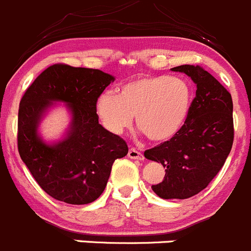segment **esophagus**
Returning <instances> with one entry per match:
<instances>
[{
	"label": "esophagus",
	"instance_id": "1",
	"mask_svg": "<svg viewBox=\"0 0 251 251\" xmlns=\"http://www.w3.org/2000/svg\"><path fill=\"white\" fill-rule=\"evenodd\" d=\"M127 156L130 158H133V160H144V154L141 152L137 151L136 149H130L128 150Z\"/></svg>",
	"mask_w": 251,
	"mask_h": 251
}]
</instances>
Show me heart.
Listing matches in <instances>:
<instances>
[{"instance_id": "obj_1", "label": "heart", "mask_w": 251, "mask_h": 251, "mask_svg": "<svg viewBox=\"0 0 251 251\" xmlns=\"http://www.w3.org/2000/svg\"><path fill=\"white\" fill-rule=\"evenodd\" d=\"M191 107V89L181 78L140 76L119 88L118 94L104 93L97 100V114L105 128L121 133L132 124L150 140L166 141L182 128Z\"/></svg>"}]
</instances>
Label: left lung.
<instances>
[{
    "label": "left lung",
    "instance_id": "obj_1",
    "mask_svg": "<svg viewBox=\"0 0 251 251\" xmlns=\"http://www.w3.org/2000/svg\"><path fill=\"white\" fill-rule=\"evenodd\" d=\"M197 85L188 118L168 141L145 151L165 167L162 182L152 191L163 200H186L200 193L224 166L234 141L231 95L201 65L172 68Z\"/></svg>",
    "mask_w": 251,
    "mask_h": 251
}]
</instances>
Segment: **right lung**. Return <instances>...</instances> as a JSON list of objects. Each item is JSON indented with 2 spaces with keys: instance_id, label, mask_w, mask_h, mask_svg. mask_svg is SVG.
<instances>
[{
  "instance_id": "obj_1",
  "label": "right lung",
  "mask_w": 251,
  "mask_h": 251,
  "mask_svg": "<svg viewBox=\"0 0 251 251\" xmlns=\"http://www.w3.org/2000/svg\"><path fill=\"white\" fill-rule=\"evenodd\" d=\"M114 76L98 69L53 64L23 94L18 109L17 146L33 178L47 194L68 204H88L106 187L112 163L126 156L127 144L99 124L97 100ZM53 101L72 111L67 137L47 145L36 133L43 112Z\"/></svg>"
}]
</instances>
